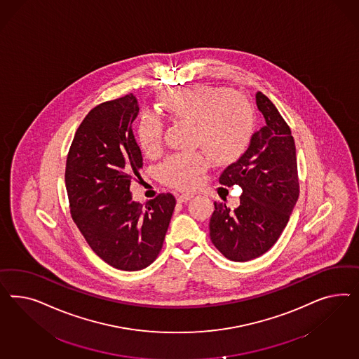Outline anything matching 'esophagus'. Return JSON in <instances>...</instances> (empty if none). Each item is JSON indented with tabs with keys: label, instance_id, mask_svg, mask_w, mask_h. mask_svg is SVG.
<instances>
[{
	"label": "esophagus",
	"instance_id": "1",
	"mask_svg": "<svg viewBox=\"0 0 359 359\" xmlns=\"http://www.w3.org/2000/svg\"><path fill=\"white\" fill-rule=\"evenodd\" d=\"M192 197H194V195L177 196V203H187V201H189Z\"/></svg>",
	"mask_w": 359,
	"mask_h": 359
}]
</instances>
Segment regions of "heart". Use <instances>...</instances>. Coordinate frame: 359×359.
I'll use <instances>...</instances> for the list:
<instances>
[{
  "mask_svg": "<svg viewBox=\"0 0 359 359\" xmlns=\"http://www.w3.org/2000/svg\"><path fill=\"white\" fill-rule=\"evenodd\" d=\"M161 102L172 118L196 126V143L215 163L234 164L249 150L255 133L254 109L233 89L195 84L165 92ZM163 130L159 117L143 114L138 123L142 150L146 154L158 151ZM207 167V158L201 154H177L161 164L158 174L165 184L191 189Z\"/></svg>",
  "mask_w": 359,
  "mask_h": 359,
  "instance_id": "heart-1",
  "label": "heart"
}]
</instances>
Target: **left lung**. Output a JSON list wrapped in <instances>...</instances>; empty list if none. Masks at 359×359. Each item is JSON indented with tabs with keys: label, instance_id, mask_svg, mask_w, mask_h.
<instances>
[{
	"label": "left lung",
	"instance_id": "8db88e82",
	"mask_svg": "<svg viewBox=\"0 0 359 359\" xmlns=\"http://www.w3.org/2000/svg\"><path fill=\"white\" fill-rule=\"evenodd\" d=\"M266 125L250 147L219 176L224 185L242 188L239 207L215 203L209 222L212 243L230 261L248 262L270 250L280 237L299 198L294 137L279 110L262 92L255 95Z\"/></svg>",
	"mask_w": 359,
	"mask_h": 359
}]
</instances>
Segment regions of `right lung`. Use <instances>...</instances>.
<instances>
[{
    "mask_svg": "<svg viewBox=\"0 0 359 359\" xmlns=\"http://www.w3.org/2000/svg\"><path fill=\"white\" fill-rule=\"evenodd\" d=\"M138 113L133 93L92 109L76 130L65 164L77 228L102 261L123 271H138L156 259L176 205L171 194L144 205L131 197V180L143 165L131 129Z\"/></svg>",
    "mask_w": 359,
    "mask_h": 359,
    "instance_id": "1",
    "label": "right lung"
}]
</instances>
